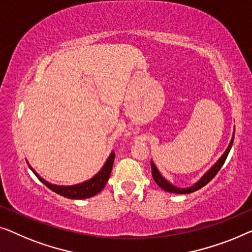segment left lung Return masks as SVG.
Masks as SVG:
<instances>
[{
  "label": "left lung",
  "instance_id": "obj_1",
  "mask_svg": "<svg viewBox=\"0 0 252 252\" xmlns=\"http://www.w3.org/2000/svg\"><path fill=\"white\" fill-rule=\"evenodd\" d=\"M233 141H234V133H233V137H232V140L231 143H229L227 150L225 151V153L221 155V158H219V160L216 162V164L212 166V168L209 170V171L205 173V175L202 177V178L198 180V182L196 184H194L193 186L190 187H187V189H180V187H177V186H173L172 184H170L168 180L164 179L162 177V175L160 173V171H158L157 165L154 164L153 161H151V166H152V176H153V178L155 180V183L158 184V186L161 187L162 189L166 190V192H170V193H176V194H189V193H193L195 192V190L202 189V187L207 185V184L210 182V180L214 178V177L217 175L219 170L221 169L222 164H224L226 158H227V155L229 153V151H231L232 148V145H233Z\"/></svg>",
  "mask_w": 252,
  "mask_h": 252
}]
</instances>
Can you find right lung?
Returning a JSON list of instances; mask_svg holds the SVG:
<instances>
[{
    "mask_svg": "<svg viewBox=\"0 0 252 252\" xmlns=\"http://www.w3.org/2000/svg\"><path fill=\"white\" fill-rule=\"evenodd\" d=\"M114 158H115V153L114 152H112L111 155H109V158H107V161H106V163L104 164V166H102L101 170L97 173V175L92 177L91 179L87 180V182L77 184V185H73V186H58V185H54V184L48 183L47 180H44L42 177L38 176L30 164H28V166H30L32 171L35 173V176H36L45 186L49 187V189L54 190V192H56L57 194H59V195L62 196H65L67 198L81 200V198H88V197L94 196L95 194H98L102 189H104L106 184H107L109 176H111Z\"/></svg>",
    "mask_w": 252,
    "mask_h": 252,
    "instance_id": "obj_1",
    "label": "right lung"
}]
</instances>
